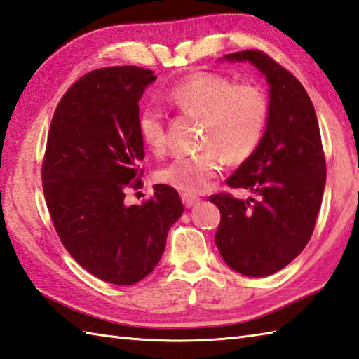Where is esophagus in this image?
Returning a JSON list of instances; mask_svg holds the SVG:
<instances>
[{
  "label": "esophagus",
  "instance_id": "esophagus-1",
  "mask_svg": "<svg viewBox=\"0 0 359 359\" xmlns=\"http://www.w3.org/2000/svg\"><path fill=\"white\" fill-rule=\"evenodd\" d=\"M198 201H199L198 196L189 194V193H182V202H184V205L187 208H191L193 205H196V203H198Z\"/></svg>",
  "mask_w": 359,
  "mask_h": 359
}]
</instances>
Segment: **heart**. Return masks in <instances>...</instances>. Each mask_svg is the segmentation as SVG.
Segmentation results:
<instances>
[{"mask_svg": "<svg viewBox=\"0 0 359 359\" xmlns=\"http://www.w3.org/2000/svg\"><path fill=\"white\" fill-rule=\"evenodd\" d=\"M168 101L182 114L201 116V152L177 156L157 172V180L184 193H201L221 171L224 157L240 163L254 154L264 137L269 101L252 83H236L210 72L188 76L170 90ZM138 133L154 154L166 149V118L157 107L138 116Z\"/></svg>", "mask_w": 359, "mask_h": 359, "instance_id": "b5f03b06", "label": "heart"}]
</instances>
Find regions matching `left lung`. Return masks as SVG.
I'll return each mask as SVG.
<instances>
[{
  "mask_svg": "<svg viewBox=\"0 0 359 359\" xmlns=\"http://www.w3.org/2000/svg\"><path fill=\"white\" fill-rule=\"evenodd\" d=\"M249 60L269 82V119L258 149L227 179L252 193L210 196L221 212L215 243L231 269L249 277L276 273L313 235L325 188V154L313 102L300 81L259 49L224 55Z\"/></svg>",
  "mask_w": 359,
  "mask_h": 359,
  "instance_id": "obj_1",
  "label": "left lung"
}]
</instances>
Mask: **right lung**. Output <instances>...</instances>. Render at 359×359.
Instances as JSON below:
<instances>
[{
	"label": "right lung",
	"instance_id": "obj_1",
	"mask_svg": "<svg viewBox=\"0 0 359 359\" xmlns=\"http://www.w3.org/2000/svg\"><path fill=\"white\" fill-rule=\"evenodd\" d=\"M156 77L133 65L83 74L62 96L48 132L41 185L53 226L83 269L114 285L152 272L185 208L170 185L154 187L142 205L124 203L129 188L143 187L138 101Z\"/></svg>",
	"mask_w": 359,
	"mask_h": 359
}]
</instances>
